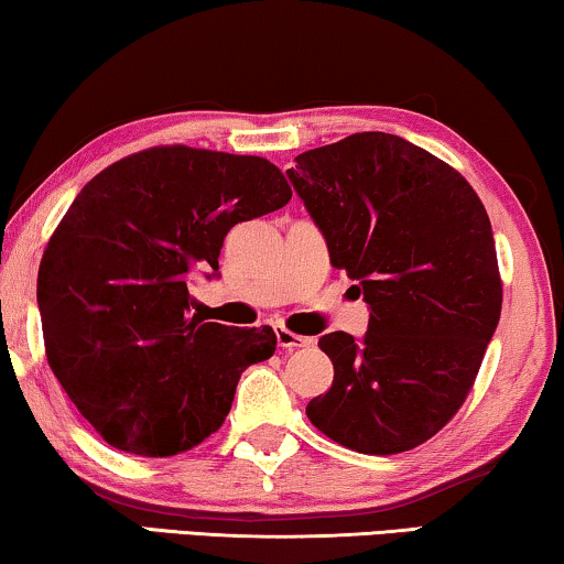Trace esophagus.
<instances>
[{
  "label": "esophagus",
  "instance_id": "34e87169",
  "mask_svg": "<svg viewBox=\"0 0 564 564\" xmlns=\"http://www.w3.org/2000/svg\"><path fill=\"white\" fill-rule=\"evenodd\" d=\"M276 344H280L282 349L292 351V349H305V346H311L313 341H311V338H305V336H300V334H292V330L280 326V328H276Z\"/></svg>",
  "mask_w": 564,
  "mask_h": 564
}]
</instances>
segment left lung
<instances>
[{
  "mask_svg": "<svg viewBox=\"0 0 564 564\" xmlns=\"http://www.w3.org/2000/svg\"><path fill=\"white\" fill-rule=\"evenodd\" d=\"M292 187L369 305L361 341H318L334 384L305 413L361 454L415 449L454 419L496 334L500 284L490 218L457 169L390 133L305 151Z\"/></svg>",
  "mask_w": 564,
  "mask_h": 564,
  "instance_id": "obj_1",
  "label": "left lung"
}]
</instances>
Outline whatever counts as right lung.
Instances as JSON below:
<instances>
[{"label": "right lung", "instance_id": "1", "mask_svg": "<svg viewBox=\"0 0 564 564\" xmlns=\"http://www.w3.org/2000/svg\"><path fill=\"white\" fill-rule=\"evenodd\" d=\"M290 197L267 159L189 145L130 153L84 184L43 251L37 305L53 375L107 444L174 457L223 426L276 336L189 315V276L218 272L228 230Z\"/></svg>", "mask_w": 564, "mask_h": 564}]
</instances>
